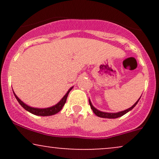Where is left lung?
Instances as JSON below:
<instances>
[{"label":"left lung","instance_id":"8db88e82","mask_svg":"<svg viewBox=\"0 0 159 159\" xmlns=\"http://www.w3.org/2000/svg\"><path fill=\"white\" fill-rule=\"evenodd\" d=\"M140 98L138 100V101L136 102L134 104V105H132V107H130V108H128L127 110H125V111H120V112H118V113H105V112H102V111H100L97 110V109H96V108H95V107H94L93 106L92 103H91V102H90V99H89V103H90V105L91 109H92L93 111V113H94L96 115V116H99V117H102V118H108V119H114V118H117V117H120V116H123L124 114H126V113L129 112V111L132 110V109L134 108V107H135V105H137V104H138V101H139V100H140Z\"/></svg>","mask_w":159,"mask_h":159}]
</instances>
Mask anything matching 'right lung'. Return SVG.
<instances>
[{"label": "right lung", "instance_id": "1", "mask_svg": "<svg viewBox=\"0 0 159 159\" xmlns=\"http://www.w3.org/2000/svg\"><path fill=\"white\" fill-rule=\"evenodd\" d=\"M72 87H71V88L68 90V92L66 93V94L63 96V98H62L61 101L57 104V105H54V106H52V107H47V108H35V107H32L28 106V105H27L26 104L24 103L22 101H21V100L18 98V96H16L15 93H14V92H13V93H14V96H16L17 101L19 102V103L26 111H29V112L31 113V114H33L38 115V116H51V115L56 114L57 113L59 112V111H61L62 108H63V105H65L66 102V98H67V96H68V95H69V93L70 92V90H72Z\"/></svg>", "mask_w": 159, "mask_h": 159}]
</instances>
